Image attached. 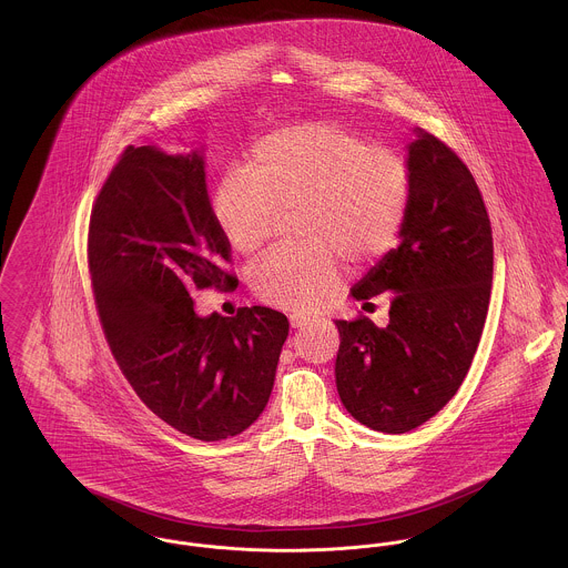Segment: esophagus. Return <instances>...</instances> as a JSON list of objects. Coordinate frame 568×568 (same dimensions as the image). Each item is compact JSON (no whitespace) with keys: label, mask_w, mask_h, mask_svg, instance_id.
Listing matches in <instances>:
<instances>
[{"label":"esophagus","mask_w":568,"mask_h":568,"mask_svg":"<svg viewBox=\"0 0 568 568\" xmlns=\"http://www.w3.org/2000/svg\"><path fill=\"white\" fill-rule=\"evenodd\" d=\"M290 324H292V328H305L311 324V317H306L303 313H292Z\"/></svg>","instance_id":"esophagus-1"}]
</instances>
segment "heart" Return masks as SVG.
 <instances>
[{
	"label": "heart",
	"mask_w": 568,
	"mask_h": 568,
	"mask_svg": "<svg viewBox=\"0 0 568 568\" xmlns=\"http://www.w3.org/2000/svg\"><path fill=\"white\" fill-rule=\"evenodd\" d=\"M413 175L404 158L337 123L274 131L253 146L251 171L231 169L214 192V216L231 248L255 255L276 235L281 214L298 212L305 246L270 255L253 285L265 303L313 311L342 285L346 257H385L410 210Z\"/></svg>",
	"instance_id": "1"
}]
</instances>
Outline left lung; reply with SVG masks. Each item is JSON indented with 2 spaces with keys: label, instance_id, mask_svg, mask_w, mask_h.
Wrapping results in <instances>:
<instances>
[{
  "label": "left lung",
  "instance_id": "left-lung-1",
  "mask_svg": "<svg viewBox=\"0 0 568 568\" xmlns=\"http://www.w3.org/2000/svg\"><path fill=\"white\" fill-rule=\"evenodd\" d=\"M413 131V199L399 246L349 290L365 305L389 292V324L335 320L339 397L356 422L387 435L422 426L458 392L493 283V231L476 179L433 133Z\"/></svg>",
  "mask_w": 568,
  "mask_h": 568
}]
</instances>
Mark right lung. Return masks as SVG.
<instances>
[{
	"label": "right lung",
	"instance_id": "obj_1",
	"mask_svg": "<svg viewBox=\"0 0 568 568\" xmlns=\"http://www.w3.org/2000/svg\"><path fill=\"white\" fill-rule=\"evenodd\" d=\"M231 244L214 216L203 151L128 146L90 214L88 267L110 349L138 397L199 440L262 415L290 333L283 313L199 315L192 294L233 290Z\"/></svg>",
	"mask_w": 568,
	"mask_h": 568
}]
</instances>
